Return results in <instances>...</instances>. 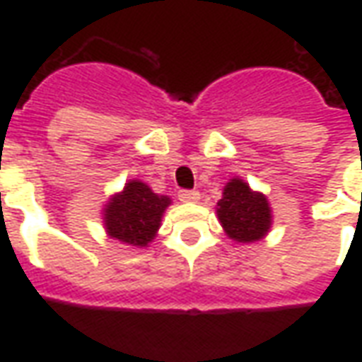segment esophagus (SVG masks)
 I'll list each match as a JSON object with an SVG mask.
<instances>
[{
    "mask_svg": "<svg viewBox=\"0 0 362 362\" xmlns=\"http://www.w3.org/2000/svg\"><path fill=\"white\" fill-rule=\"evenodd\" d=\"M178 197H180V202H197L199 199V192L197 189H180Z\"/></svg>",
    "mask_w": 362,
    "mask_h": 362,
    "instance_id": "esophagus-1",
    "label": "esophagus"
}]
</instances>
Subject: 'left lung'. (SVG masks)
<instances>
[{"instance_id": "obj_1", "label": "left lung", "mask_w": 362, "mask_h": 362, "mask_svg": "<svg viewBox=\"0 0 362 362\" xmlns=\"http://www.w3.org/2000/svg\"><path fill=\"white\" fill-rule=\"evenodd\" d=\"M217 215L223 228L233 240L256 243L272 225V211L266 196L252 192L246 182L230 180L217 204Z\"/></svg>"}]
</instances>
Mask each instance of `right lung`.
<instances>
[{
  "label": "right lung",
  "mask_w": 362,
  "mask_h": 362,
  "mask_svg": "<svg viewBox=\"0 0 362 362\" xmlns=\"http://www.w3.org/2000/svg\"><path fill=\"white\" fill-rule=\"evenodd\" d=\"M170 197L157 196L143 182H127L104 209V225L112 238L132 246H147L160 227V217Z\"/></svg>",
  "instance_id": "right-lung-1"
}]
</instances>
